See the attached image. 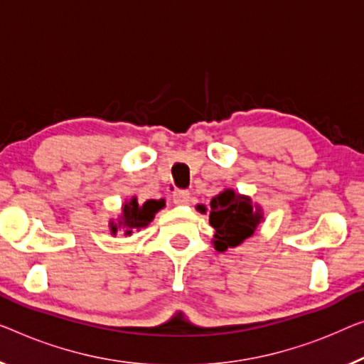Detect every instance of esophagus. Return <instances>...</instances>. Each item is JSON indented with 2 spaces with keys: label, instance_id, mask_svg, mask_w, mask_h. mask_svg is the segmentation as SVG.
Segmentation results:
<instances>
[{
  "label": "esophagus",
  "instance_id": "obj_1",
  "mask_svg": "<svg viewBox=\"0 0 364 364\" xmlns=\"http://www.w3.org/2000/svg\"><path fill=\"white\" fill-rule=\"evenodd\" d=\"M189 193L188 191H183V189H180V191H175L173 193V203H175L176 205H184L189 203Z\"/></svg>",
  "mask_w": 364,
  "mask_h": 364
}]
</instances>
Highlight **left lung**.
<instances>
[{"label":"left lung","mask_w":364,"mask_h":364,"mask_svg":"<svg viewBox=\"0 0 364 364\" xmlns=\"http://www.w3.org/2000/svg\"><path fill=\"white\" fill-rule=\"evenodd\" d=\"M200 213H208L204 205H198ZM264 220L262 205L253 203L250 196L238 194L232 188H225L213 198L209 209V224L215 234L213 245L217 252L238 247L255 234Z\"/></svg>","instance_id":"8db88e82"}]
</instances>
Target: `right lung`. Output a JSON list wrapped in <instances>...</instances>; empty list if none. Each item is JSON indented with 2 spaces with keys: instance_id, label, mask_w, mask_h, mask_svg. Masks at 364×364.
<instances>
[{
  "instance_id": "right-lung-1",
  "label": "right lung",
  "mask_w": 364,
  "mask_h": 364,
  "mask_svg": "<svg viewBox=\"0 0 364 364\" xmlns=\"http://www.w3.org/2000/svg\"><path fill=\"white\" fill-rule=\"evenodd\" d=\"M165 208V199H149L144 204H140L137 198H130L122 204L121 214L116 220H109V230L112 235L117 234V230L124 232V235L130 237L134 232L145 229L151 220L155 219V214L160 209Z\"/></svg>"
}]
</instances>
